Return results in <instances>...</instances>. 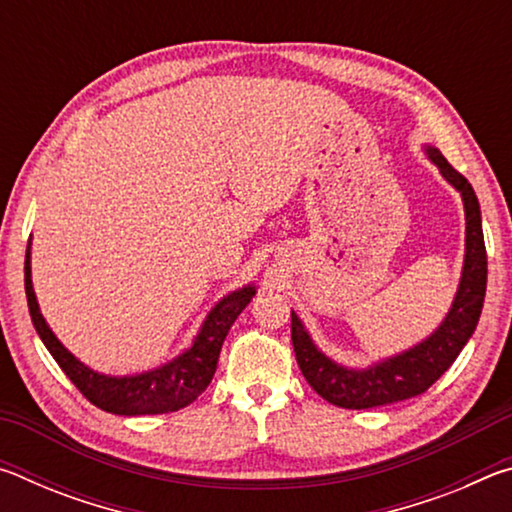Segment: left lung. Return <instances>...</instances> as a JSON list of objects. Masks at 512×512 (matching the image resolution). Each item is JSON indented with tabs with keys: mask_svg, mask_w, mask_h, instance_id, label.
<instances>
[{
	"mask_svg": "<svg viewBox=\"0 0 512 512\" xmlns=\"http://www.w3.org/2000/svg\"><path fill=\"white\" fill-rule=\"evenodd\" d=\"M427 155L447 183L461 192L465 205V259L452 309L447 311L436 332L422 343L363 370L345 368L325 357L311 341L296 311H291V341L302 375L323 400L334 406L372 409V406L402 402L424 393L456 361L479 323L485 282H488L481 207L472 185L445 160L443 153L427 146Z\"/></svg>",
	"mask_w": 512,
	"mask_h": 512,
	"instance_id": "1",
	"label": "left lung"
}]
</instances>
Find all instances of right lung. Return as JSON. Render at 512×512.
I'll return each instance as SVG.
<instances>
[{
	"mask_svg": "<svg viewBox=\"0 0 512 512\" xmlns=\"http://www.w3.org/2000/svg\"><path fill=\"white\" fill-rule=\"evenodd\" d=\"M24 291H27L33 327L40 334L42 343L47 345L51 357L94 406L115 415L171 413L192 404L210 386L225 336L257 293L253 284H248V287L232 291L216 302L203 320L201 332L196 334L192 348L178 354L173 361L164 363L160 368L140 372V375L112 377L101 375V372L81 363L49 329L45 316L40 314L31 282V244L27 246V259H24Z\"/></svg>",
	"mask_w": 512,
	"mask_h": 512,
	"instance_id": "obj_1",
	"label": "right lung"
}]
</instances>
